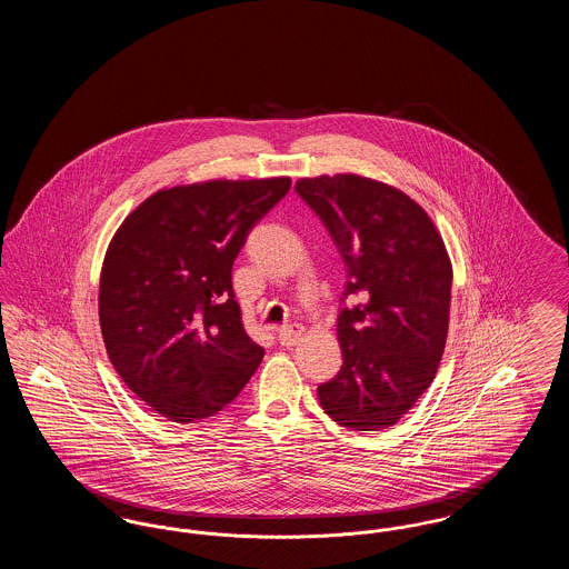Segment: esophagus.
Wrapping results in <instances>:
<instances>
[{"mask_svg": "<svg viewBox=\"0 0 569 569\" xmlns=\"http://www.w3.org/2000/svg\"><path fill=\"white\" fill-rule=\"evenodd\" d=\"M277 337H279V343H281L283 348H292V346H297L298 341H300L302 328L297 325L283 326V328L277 330Z\"/></svg>", "mask_w": 569, "mask_h": 569, "instance_id": "34e87169", "label": "esophagus"}]
</instances>
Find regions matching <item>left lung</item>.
Masks as SVG:
<instances>
[{
	"label": "left lung",
	"instance_id": "left-lung-1",
	"mask_svg": "<svg viewBox=\"0 0 569 569\" xmlns=\"http://www.w3.org/2000/svg\"><path fill=\"white\" fill-rule=\"evenodd\" d=\"M295 190L348 267L337 318L343 367L318 386L320 406L352 431L388 429L431 386L443 356L452 292L446 244L418 202L373 179L322 174Z\"/></svg>",
	"mask_w": 569,
	"mask_h": 569
}]
</instances>
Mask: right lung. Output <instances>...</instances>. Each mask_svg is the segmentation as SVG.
Masks as SVG:
<instances>
[{
  "mask_svg": "<svg viewBox=\"0 0 569 569\" xmlns=\"http://www.w3.org/2000/svg\"><path fill=\"white\" fill-rule=\"evenodd\" d=\"M288 177L156 191L114 232L100 274V326L114 371L140 401L188 425L237 399L262 362L232 290L251 228Z\"/></svg>",
  "mask_w": 569,
  "mask_h": 569,
  "instance_id": "obj_1",
  "label": "right lung"
}]
</instances>
